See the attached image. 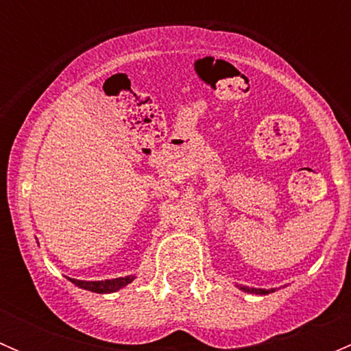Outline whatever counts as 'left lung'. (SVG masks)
<instances>
[{"label":"left lung","mask_w":351,"mask_h":351,"mask_svg":"<svg viewBox=\"0 0 351 351\" xmlns=\"http://www.w3.org/2000/svg\"><path fill=\"white\" fill-rule=\"evenodd\" d=\"M238 289L243 290V292L256 293V295H267V293L275 292V289H253V287H246V285H238Z\"/></svg>","instance_id":"obj_1"}]
</instances>
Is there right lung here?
I'll return each mask as SVG.
<instances>
[{"mask_svg": "<svg viewBox=\"0 0 351 351\" xmlns=\"http://www.w3.org/2000/svg\"><path fill=\"white\" fill-rule=\"evenodd\" d=\"M134 278H136L134 275H127V277L108 278V280H76V278H69V282H73V284L80 287V289L90 290V292L112 293V292H117V290L123 289L125 285H129Z\"/></svg>", "mask_w": 351, "mask_h": 351, "instance_id": "add662e5", "label": "right lung"}]
</instances>
